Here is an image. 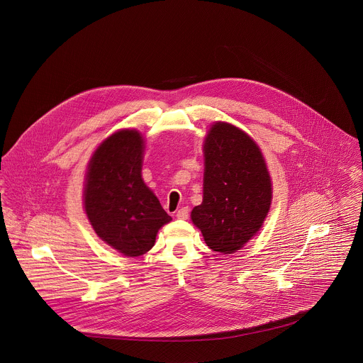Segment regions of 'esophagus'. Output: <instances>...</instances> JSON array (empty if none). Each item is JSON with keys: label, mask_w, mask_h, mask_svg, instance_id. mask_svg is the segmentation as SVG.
Returning <instances> with one entry per match:
<instances>
[{"label": "esophagus", "mask_w": 363, "mask_h": 363, "mask_svg": "<svg viewBox=\"0 0 363 363\" xmlns=\"http://www.w3.org/2000/svg\"><path fill=\"white\" fill-rule=\"evenodd\" d=\"M177 218H181V220H186L188 216H189V211H188V208H182V209H179L178 212H177Z\"/></svg>", "instance_id": "esophagus-1"}]
</instances>
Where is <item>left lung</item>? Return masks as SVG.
<instances>
[{
  "instance_id": "obj_1",
  "label": "left lung",
  "mask_w": 363,
  "mask_h": 363,
  "mask_svg": "<svg viewBox=\"0 0 363 363\" xmlns=\"http://www.w3.org/2000/svg\"><path fill=\"white\" fill-rule=\"evenodd\" d=\"M203 155V201L191 218L211 250L233 254L262 227L272 202L271 177L258 145L225 122L209 129Z\"/></svg>"
}]
</instances>
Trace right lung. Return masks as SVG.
<instances>
[{"instance_id": "add662e5", "label": "right lung", "mask_w": 363, "mask_h": 363, "mask_svg": "<svg viewBox=\"0 0 363 363\" xmlns=\"http://www.w3.org/2000/svg\"><path fill=\"white\" fill-rule=\"evenodd\" d=\"M145 139L123 129L94 151L84 185V209L96 235L135 258L152 248L158 230L172 218L142 178Z\"/></svg>"}]
</instances>
